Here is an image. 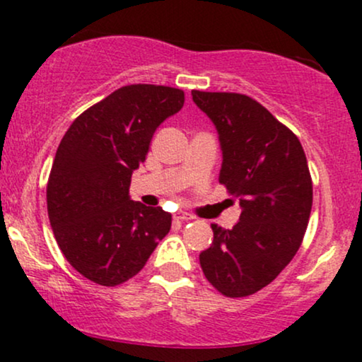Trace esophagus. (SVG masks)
Returning <instances> with one entry per match:
<instances>
[{
	"mask_svg": "<svg viewBox=\"0 0 362 362\" xmlns=\"http://www.w3.org/2000/svg\"><path fill=\"white\" fill-rule=\"evenodd\" d=\"M173 219H175V221H190V219H194V216L184 213V211H178V213L173 214Z\"/></svg>",
	"mask_w": 362,
	"mask_h": 362,
	"instance_id": "1",
	"label": "esophagus"
}]
</instances>
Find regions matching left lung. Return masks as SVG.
<instances>
[{"label":"left lung","instance_id":"8db88e82","mask_svg":"<svg viewBox=\"0 0 362 362\" xmlns=\"http://www.w3.org/2000/svg\"><path fill=\"white\" fill-rule=\"evenodd\" d=\"M218 131L219 182L238 201L233 230L213 224L214 240L199 260L219 293L242 298L276 279L303 242L313 185L300 139L247 95L192 90Z\"/></svg>","mask_w":362,"mask_h":362}]
</instances>
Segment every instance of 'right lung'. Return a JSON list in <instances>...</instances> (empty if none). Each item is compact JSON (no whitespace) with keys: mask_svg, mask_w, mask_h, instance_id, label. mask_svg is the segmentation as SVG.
Segmentation results:
<instances>
[{"mask_svg":"<svg viewBox=\"0 0 362 362\" xmlns=\"http://www.w3.org/2000/svg\"><path fill=\"white\" fill-rule=\"evenodd\" d=\"M184 91L129 85L95 103L66 131L47 182V211L66 260L86 279L117 286L134 277L172 226V214L129 195L161 122Z\"/></svg>","mask_w":362,"mask_h":362,"instance_id":"right-lung-1","label":"right lung"}]
</instances>
